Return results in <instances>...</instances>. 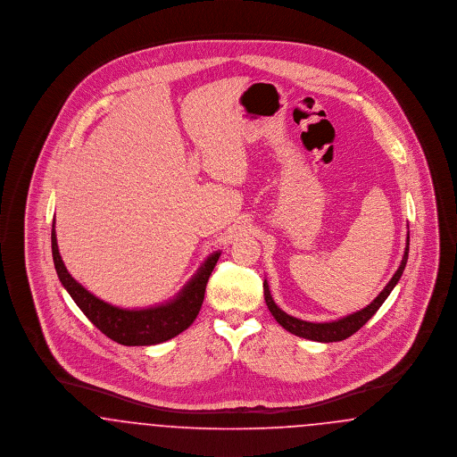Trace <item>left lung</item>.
<instances>
[{"label":"left lung","instance_id":"8db88e82","mask_svg":"<svg viewBox=\"0 0 457 457\" xmlns=\"http://www.w3.org/2000/svg\"><path fill=\"white\" fill-rule=\"evenodd\" d=\"M408 253H410V237L406 239V248H404V255H403V261H401L399 269L392 276L389 284L380 291V295L371 303L367 304L365 308H361L360 312H354V313H351L348 317H343L339 320L317 324V322H306V320H300L296 317L287 315L278 304L274 303L267 281H263L265 303H267V308L270 310V313L274 315V319L279 322V326H283L287 332H291L295 336H300V337H304V339H312V341H319V343L345 341V339H348L349 336H353L356 330H360L361 327L365 326L370 319L377 313V310L382 306V303L387 300V296L391 295L394 286L397 284V281L403 276V270H404L406 262H408Z\"/></svg>","mask_w":457,"mask_h":457}]
</instances>
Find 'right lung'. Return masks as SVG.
<instances>
[{
    "label": "right lung",
    "mask_w": 457,
    "mask_h": 457,
    "mask_svg": "<svg viewBox=\"0 0 457 457\" xmlns=\"http://www.w3.org/2000/svg\"><path fill=\"white\" fill-rule=\"evenodd\" d=\"M51 248L56 274L73 302L103 334L123 346L159 345L192 326L204 303L207 281L220 257V252L209 255L196 270L195 276L168 303L129 310L99 300L70 276L58 250L54 224L51 229Z\"/></svg>",
    "instance_id": "obj_1"
}]
</instances>
